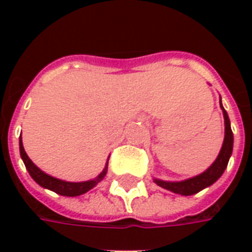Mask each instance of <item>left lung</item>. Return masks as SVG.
Instances as JSON below:
<instances>
[{"label": "left lung", "instance_id": "left-lung-1", "mask_svg": "<svg viewBox=\"0 0 252 252\" xmlns=\"http://www.w3.org/2000/svg\"><path fill=\"white\" fill-rule=\"evenodd\" d=\"M220 108L222 109V115H224V124H225V136H224V142H222L221 150L217 155L216 160L212 163L209 169H206L202 174L195 175L193 178L189 180L180 181V182H169V181L162 180H154V182L163 189H167L173 193L181 195H191L198 193L202 189H205L212 184H215L224 173V170L227 169L228 160L232 155V147H233V133L231 129V123H229V117H228L227 112L222 108L221 98H220Z\"/></svg>", "mask_w": 252, "mask_h": 252}]
</instances>
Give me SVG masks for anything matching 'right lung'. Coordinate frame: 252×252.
<instances>
[{
	"mask_svg": "<svg viewBox=\"0 0 252 252\" xmlns=\"http://www.w3.org/2000/svg\"><path fill=\"white\" fill-rule=\"evenodd\" d=\"M20 155H21V159L24 162L25 167L28 170L30 175L33 178L36 184H39L43 188H46L48 190H52L58 194L66 195V197H77V195H81L83 193H86L90 189H93L94 186L97 185L98 182L104 180V177L106 175V170H108V164L105 166V169L102 170V173L94 178L92 181H85V182H67V181L58 180V178H54L51 175L46 174L44 171H41L37 166H36L25 153L24 146H23V140L20 137Z\"/></svg>",
	"mask_w": 252,
	"mask_h": 252,
	"instance_id": "obj_1",
	"label": "right lung"
}]
</instances>
